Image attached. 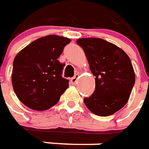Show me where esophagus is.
Listing matches in <instances>:
<instances>
[{
  "label": "esophagus",
  "mask_w": 149,
  "mask_h": 149,
  "mask_svg": "<svg viewBox=\"0 0 149 149\" xmlns=\"http://www.w3.org/2000/svg\"><path fill=\"white\" fill-rule=\"evenodd\" d=\"M78 78H79V74H78V73H77V74L75 75L73 77L71 78V83L72 84V85H75V84L77 83Z\"/></svg>",
  "instance_id": "obj_1"
}]
</instances>
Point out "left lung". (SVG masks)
Returning <instances> with one entry per match:
<instances>
[{
    "instance_id": "1",
    "label": "left lung",
    "mask_w": 149,
    "mask_h": 149,
    "mask_svg": "<svg viewBox=\"0 0 149 149\" xmlns=\"http://www.w3.org/2000/svg\"><path fill=\"white\" fill-rule=\"evenodd\" d=\"M89 68L95 77V90L84 99L93 114L109 116L125 106L135 84V72L129 56L116 45L98 38H78Z\"/></svg>"
}]
</instances>
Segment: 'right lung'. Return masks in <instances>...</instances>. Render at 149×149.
<instances>
[{
  "mask_svg": "<svg viewBox=\"0 0 149 149\" xmlns=\"http://www.w3.org/2000/svg\"><path fill=\"white\" fill-rule=\"evenodd\" d=\"M70 38L51 35L36 39L14 58L12 84L17 98L35 111H46L68 88L62 77L64 64L57 60Z\"/></svg>",
  "mask_w": 149,
  "mask_h": 149,
  "instance_id": "right-lung-1",
  "label": "right lung"
}]
</instances>
